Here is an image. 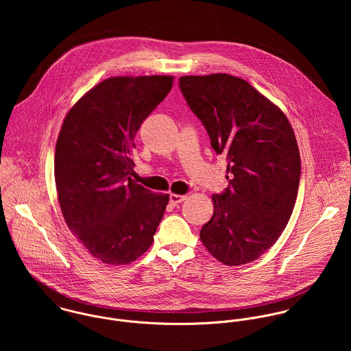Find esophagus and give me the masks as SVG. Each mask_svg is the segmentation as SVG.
<instances>
[{"mask_svg": "<svg viewBox=\"0 0 351 351\" xmlns=\"http://www.w3.org/2000/svg\"><path fill=\"white\" fill-rule=\"evenodd\" d=\"M170 204H173V205H177V204H180V202H182V201L186 199V196H180V195H170Z\"/></svg>", "mask_w": 351, "mask_h": 351, "instance_id": "34e87169", "label": "esophagus"}]
</instances>
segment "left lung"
Here are the masks:
<instances>
[{
	"instance_id": "left-lung-1",
	"label": "left lung",
	"mask_w": 351,
	"mask_h": 351,
	"mask_svg": "<svg viewBox=\"0 0 351 351\" xmlns=\"http://www.w3.org/2000/svg\"><path fill=\"white\" fill-rule=\"evenodd\" d=\"M180 89L217 155L228 186L201 242L224 265H245L271 247L287 227L300 182V152L284 112L249 82L228 74L186 75Z\"/></svg>"
}]
</instances>
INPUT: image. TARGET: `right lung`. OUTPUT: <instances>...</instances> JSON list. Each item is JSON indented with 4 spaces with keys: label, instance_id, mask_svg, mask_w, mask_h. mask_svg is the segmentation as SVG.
I'll list each match as a JSON object with an SVG mask.
<instances>
[{
    "label": "right lung",
    "instance_id": "obj_1",
    "mask_svg": "<svg viewBox=\"0 0 351 351\" xmlns=\"http://www.w3.org/2000/svg\"><path fill=\"white\" fill-rule=\"evenodd\" d=\"M171 75L113 77L66 114L55 149L58 200L70 231L95 258L127 265L149 250L169 195L132 180L135 136L173 88Z\"/></svg>",
    "mask_w": 351,
    "mask_h": 351
}]
</instances>
